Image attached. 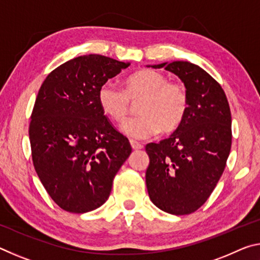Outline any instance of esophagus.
<instances>
[{"instance_id": "esophagus-1", "label": "esophagus", "mask_w": 260, "mask_h": 260, "mask_svg": "<svg viewBox=\"0 0 260 260\" xmlns=\"http://www.w3.org/2000/svg\"><path fill=\"white\" fill-rule=\"evenodd\" d=\"M131 142V147H132V149H134V150H140V149H142L143 148V146L141 143H139V142H136V141H129Z\"/></svg>"}]
</instances>
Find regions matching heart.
Listing matches in <instances>:
<instances>
[{
    "label": "heart",
    "instance_id": "1",
    "mask_svg": "<svg viewBox=\"0 0 260 260\" xmlns=\"http://www.w3.org/2000/svg\"><path fill=\"white\" fill-rule=\"evenodd\" d=\"M140 116L122 122L120 129L133 140L151 138L158 132L171 133L181 124L188 109V95L179 82L169 81L164 73L142 70L125 81L124 89L111 82L100 87L98 101L105 116L117 122L128 114L132 102Z\"/></svg>",
    "mask_w": 260,
    "mask_h": 260
}]
</instances>
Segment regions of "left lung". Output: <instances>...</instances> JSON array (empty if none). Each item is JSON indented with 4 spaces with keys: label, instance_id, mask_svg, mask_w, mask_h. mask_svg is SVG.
<instances>
[{
    "label": "left lung",
    "instance_id": "obj_1",
    "mask_svg": "<svg viewBox=\"0 0 260 260\" xmlns=\"http://www.w3.org/2000/svg\"><path fill=\"white\" fill-rule=\"evenodd\" d=\"M175 74L186 87L188 109L169 139L149 143L146 183L158 209L182 215L200 209L217 186L232 147V114L221 86L190 61L147 65Z\"/></svg>",
    "mask_w": 260,
    "mask_h": 260
}]
</instances>
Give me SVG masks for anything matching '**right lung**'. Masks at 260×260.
Listing matches in <instances>:
<instances>
[{"instance_id": "obj_1", "label": "right lung", "mask_w": 260, "mask_h": 260, "mask_svg": "<svg viewBox=\"0 0 260 260\" xmlns=\"http://www.w3.org/2000/svg\"><path fill=\"white\" fill-rule=\"evenodd\" d=\"M131 63L102 55L70 59L48 74L29 124L35 171L55 203L85 213L109 199L114 175L132 152L100 108V87Z\"/></svg>"}]
</instances>
